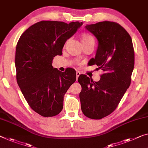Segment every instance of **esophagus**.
Returning <instances> with one entry per match:
<instances>
[{"mask_svg": "<svg viewBox=\"0 0 148 148\" xmlns=\"http://www.w3.org/2000/svg\"><path fill=\"white\" fill-rule=\"evenodd\" d=\"M81 75V73H80V71H77V72H76V76H77V79H78V77H79V76L80 75Z\"/></svg>", "mask_w": 148, "mask_h": 148, "instance_id": "1", "label": "esophagus"}]
</instances>
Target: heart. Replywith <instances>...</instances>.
Segmentation results:
<instances>
[{"label": "heart", "mask_w": 148, "mask_h": 148, "mask_svg": "<svg viewBox=\"0 0 148 148\" xmlns=\"http://www.w3.org/2000/svg\"><path fill=\"white\" fill-rule=\"evenodd\" d=\"M80 38L83 45L87 44L89 43H95V39L93 36L88 32H83L81 34Z\"/></svg>", "instance_id": "b5f03b06"}]
</instances>
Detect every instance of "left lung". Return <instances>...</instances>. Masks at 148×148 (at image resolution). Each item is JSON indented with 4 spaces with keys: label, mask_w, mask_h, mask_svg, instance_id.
<instances>
[{
    "label": "left lung",
    "mask_w": 148,
    "mask_h": 148,
    "mask_svg": "<svg viewBox=\"0 0 148 148\" xmlns=\"http://www.w3.org/2000/svg\"><path fill=\"white\" fill-rule=\"evenodd\" d=\"M99 45L90 65H97L104 71L99 81L82 75L78 78L82 112L91 119L99 120L112 113L119 105L131 83L134 67V50L129 34L119 24L104 21L87 25Z\"/></svg>",
    "instance_id": "8db88e82"
}]
</instances>
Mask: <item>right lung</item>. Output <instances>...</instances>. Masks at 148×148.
Masks as SVG:
<instances>
[{
    "mask_svg": "<svg viewBox=\"0 0 148 148\" xmlns=\"http://www.w3.org/2000/svg\"><path fill=\"white\" fill-rule=\"evenodd\" d=\"M82 24L43 20L29 27L17 43L18 85L29 106L42 116H54L62 110L64 95L76 81L73 69L61 72L52 61L62 54L65 42Z\"/></svg>",
    "mask_w": 148,
    "mask_h": 148,
    "instance_id": "add662e5",
    "label": "right lung"
}]
</instances>
